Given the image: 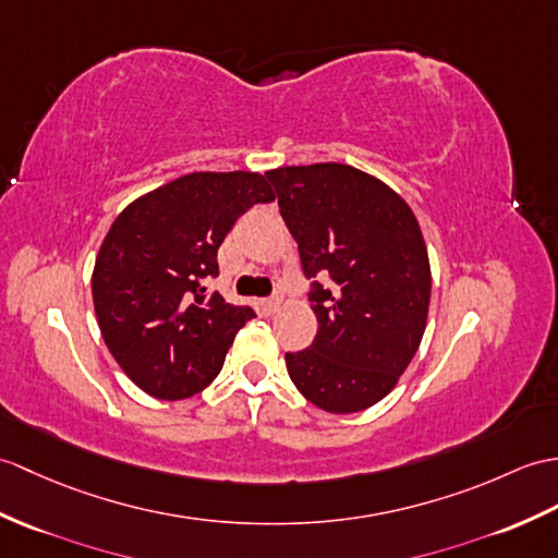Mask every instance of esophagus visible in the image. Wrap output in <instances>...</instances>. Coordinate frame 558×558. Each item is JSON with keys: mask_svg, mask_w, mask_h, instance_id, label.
<instances>
[{"mask_svg": "<svg viewBox=\"0 0 558 558\" xmlns=\"http://www.w3.org/2000/svg\"><path fill=\"white\" fill-rule=\"evenodd\" d=\"M280 304H282V296L280 294H274V296H268V300H262V308H264V314H276V311L280 308Z\"/></svg>", "mask_w": 558, "mask_h": 558, "instance_id": "34e87169", "label": "esophagus"}]
</instances>
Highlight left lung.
<instances>
[{"label":"left lung","instance_id":"8db88e82","mask_svg":"<svg viewBox=\"0 0 558 558\" xmlns=\"http://www.w3.org/2000/svg\"><path fill=\"white\" fill-rule=\"evenodd\" d=\"M266 178L318 318L314 342L284 354L290 378L323 411H364L392 390L423 338L430 264L418 220L354 166H282Z\"/></svg>","mask_w":558,"mask_h":558}]
</instances>
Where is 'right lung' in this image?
Listing matches in <instances>:
<instances>
[{
  "instance_id": "add662e5",
  "label": "right lung",
  "mask_w": 558,
  "mask_h": 558,
  "mask_svg": "<svg viewBox=\"0 0 558 558\" xmlns=\"http://www.w3.org/2000/svg\"><path fill=\"white\" fill-rule=\"evenodd\" d=\"M274 199L258 173H190L113 220L95 262L93 300L104 342L140 390L175 401L214 383L256 314L204 282L218 276V247L238 218Z\"/></svg>"
}]
</instances>
